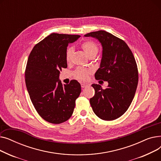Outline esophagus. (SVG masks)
<instances>
[{"label": "esophagus", "instance_id": "34e87169", "mask_svg": "<svg viewBox=\"0 0 161 161\" xmlns=\"http://www.w3.org/2000/svg\"><path fill=\"white\" fill-rule=\"evenodd\" d=\"M81 86L82 88H85L87 86V84H86V83H81Z\"/></svg>", "mask_w": 161, "mask_h": 161}]
</instances>
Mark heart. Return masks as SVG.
<instances>
[{
	"instance_id": "heart-1",
	"label": "heart",
	"mask_w": 161,
	"mask_h": 161,
	"mask_svg": "<svg viewBox=\"0 0 161 161\" xmlns=\"http://www.w3.org/2000/svg\"><path fill=\"white\" fill-rule=\"evenodd\" d=\"M81 48L83 49L84 52L89 57L91 55H96L98 52V47L95 42L92 40L84 41L81 45ZM74 52V49L72 47H69L65 53V58L67 63H70L72 60V57ZM91 73V70L87 69H83V68H78L74 72L75 77L80 80H86L88 78V75Z\"/></svg>"
}]
</instances>
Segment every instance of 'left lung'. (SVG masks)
<instances>
[{"label":"left lung","instance_id":"8db88e82","mask_svg":"<svg viewBox=\"0 0 161 161\" xmlns=\"http://www.w3.org/2000/svg\"><path fill=\"white\" fill-rule=\"evenodd\" d=\"M84 36L95 38L102 44L103 57L95 77L108 82L104 89L92 84L95 94L90 98L91 106L101 119H116L126 112L135 95L138 82L136 60L125 41L111 33L98 31Z\"/></svg>","mask_w":161,"mask_h":161}]
</instances>
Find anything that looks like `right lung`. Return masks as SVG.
Here are the masks:
<instances>
[{
    "instance_id": "1",
    "label": "right lung",
    "mask_w": 161,
    "mask_h": 161,
    "mask_svg": "<svg viewBox=\"0 0 161 161\" xmlns=\"http://www.w3.org/2000/svg\"><path fill=\"white\" fill-rule=\"evenodd\" d=\"M80 35L52 33L36 44L29 56L25 83L31 102L42 118L59 124L72 116L75 100L81 92L76 80L63 85L59 80L62 69L67 68V46Z\"/></svg>"
}]
</instances>
